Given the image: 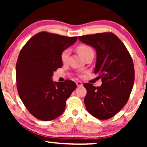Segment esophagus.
Instances as JSON below:
<instances>
[{"label": "esophagus", "instance_id": "obj_1", "mask_svg": "<svg viewBox=\"0 0 147 147\" xmlns=\"http://www.w3.org/2000/svg\"><path fill=\"white\" fill-rule=\"evenodd\" d=\"M76 85H77V86H82V85H83V84H82V83L81 82H76Z\"/></svg>", "mask_w": 147, "mask_h": 147}]
</instances>
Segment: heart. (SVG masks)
Returning <instances> with one entry per match:
<instances>
[{"mask_svg": "<svg viewBox=\"0 0 147 147\" xmlns=\"http://www.w3.org/2000/svg\"><path fill=\"white\" fill-rule=\"evenodd\" d=\"M77 51L84 58L89 54L94 53V50L91 46L86 45V44H81L77 47ZM70 55V49L69 48H66L63 49L61 53V59L63 63H65L68 60V58Z\"/></svg>", "mask_w": 147, "mask_h": 147, "instance_id": "b5f03b06", "label": "heart"}]
</instances>
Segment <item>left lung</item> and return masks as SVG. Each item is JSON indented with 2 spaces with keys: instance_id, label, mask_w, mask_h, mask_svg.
<instances>
[{
  "instance_id": "obj_1",
  "label": "left lung",
  "mask_w": 147,
  "mask_h": 147,
  "mask_svg": "<svg viewBox=\"0 0 147 147\" xmlns=\"http://www.w3.org/2000/svg\"><path fill=\"white\" fill-rule=\"evenodd\" d=\"M95 48L97 53L94 73L102 84L95 87L86 83V108L99 120H106L122 109L130 97L134 81L133 61L121 40L111 32L78 37Z\"/></svg>"
}]
</instances>
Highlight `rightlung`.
Returning a JSON list of instances; mask_svg holds the SVG:
<instances>
[{
	"instance_id": "obj_1",
	"label": "right lung",
	"mask_w": 147,
	"mask_h": 147,
	"mask_svg": "<svg viewBox=\"0 0 147 147\" xmlns=\"http://www.w3.org/2000/svg\"><path fill=\"white\" fill-rule=\"evenodd\" d=\"M78 37H66L42 31L33 36L20 51L16 65L19 97L37 119L49 121L65 110L66 100L77 86L71 80L54 82L53 71L63 65L61 53Z\"/></svg>"
}]
</instances>
